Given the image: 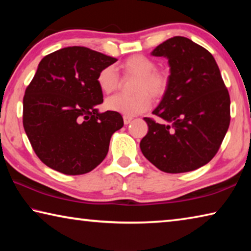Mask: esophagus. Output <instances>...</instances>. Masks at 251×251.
I'll list each match as a JSON object with an SVG mask.
<instances>
[{
	"label": "esophagus",
	"instance_id": "34e87169",
	"mask_svg": "<svg viewBox=\"0 0 251 251\" xmlns=\"http://www.w3.org/2000/svg\"><path fill=\"white\" fill-rule=\"evenodd\" d=\"M123 118H124V124H125V125H128L129 123H130L131 121H133V118L129 117V116H124Z\"/></svg>",
	"mask_w": 251,
	"mask_h": 251
}]
</instances>
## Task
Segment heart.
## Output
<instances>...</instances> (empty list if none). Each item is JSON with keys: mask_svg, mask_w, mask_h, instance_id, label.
Segmentation results:
<instances>
[{"mask_svg": "<svg viewBox=\"0 0 251 251\" xmlns=\"http://www.w3.org/2000/svg\"><path fill=\"white\" fill-rule=\"evenodd\" d=\"M125 76H136L133 95L117 94L108 97L105 101L106 108L123 114L135 116L146 112L152 104L151 96L159 100L166 94L169 87V74L165 70H157L154 59L145 55H133L121 64ZM100 90L105 94L115 92L121 86V77L112 65L101 69L96 78Z\"/></svg>", "mask_w": 251, "mask_h": 251, "instance_id": "obj_1", "label": "heart"}]
</instances>
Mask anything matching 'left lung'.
Segmentation results:
<instances>
[{"label": "left lung", "mask_w": 251, "mask_h": 251, "mask_svg": "<svg viewBox=\"0 0 251 251\" xmlns=\"http://www.w3.org/2000/svg\"><path fill=\"white\" fill-rule=\"evenodd\" d=\"M168 58V91L152 114L165 121L144 120L148 131L143 155L161 172H192L214 158L230 123V97L219 67L202 46L174 36L152 50Z\"/></svg>", "instance_id": "1"}]
</instances>
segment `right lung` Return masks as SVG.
I'll return each mask as SVG.
<instances>
[{"mask_svg":"<svg viewBox=\"0 0 251 251\" xmlns=\"http://www.w3.org/2000/svg\"><path fill=\"white\" fill-rule=\"evenodd\" d=\"M117 59L84 46H70L40 62L23 99V126L37 157L65 175L93 171L108 152L124 121L120 113H99L103 92L96 78Z\"/></svg>","mask_w":251,"mask_h":251,"instance_id":"1","label":"right lung"}]
</instances>
